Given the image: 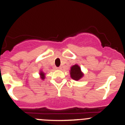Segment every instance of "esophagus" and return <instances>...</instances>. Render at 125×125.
Masks as SVG:
<instances>
[{
    "instance_id": "esophagus-1",
    "label": "esophagus",
    "mask_w": 125,
    "mask_h": 125,
    "mask_svg": "<svg viewBox=\"0 0 125 125\" xmlns=\"http://www.w3.org/2000/svg\"><path fill=\"white\" fill-rule=\"evenodd\" d=\"M56 69H57V70H60V69H61V68H60V67H57V68H56Z\"/></svg>"
}]
</instances>
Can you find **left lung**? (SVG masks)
I'll return each instance as SVG.
<instances>
[{"mask_svg":"<svg viewBox=\"0 0 125 125\" xmlns=\"http://www.w3.org/2000/svg\"><path fill=\"white\" fill-rule=\"evenodd\" d=\"M70 75L72 78L75 80H78L83 76L81 72L80 67L77 65H75L71 67Z\"/></svg>","mask_w":125,"mask_h":125,"instance_id":"obj_1","label":"left lung"}]
</instances>
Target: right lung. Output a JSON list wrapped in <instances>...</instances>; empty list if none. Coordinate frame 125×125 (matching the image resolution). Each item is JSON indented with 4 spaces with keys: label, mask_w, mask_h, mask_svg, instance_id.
I'll return each mask as SVG.
<instances>
[{
    "label": "right lung",
    "mask_w": 125,
    "mask_h": 125,
    "mask_svg": "<svg viewBox=\"0 0 125 125\" xmlns=\"http://www.w3.org/2000/svg\"><path fill=\"white\" fill-rule=\"evenodd\" d=\"M40 75L42 76V79H44V74L43 72H40Z\"/></svg>",
    "instance_id": "obj_1"
}]
</instances>
